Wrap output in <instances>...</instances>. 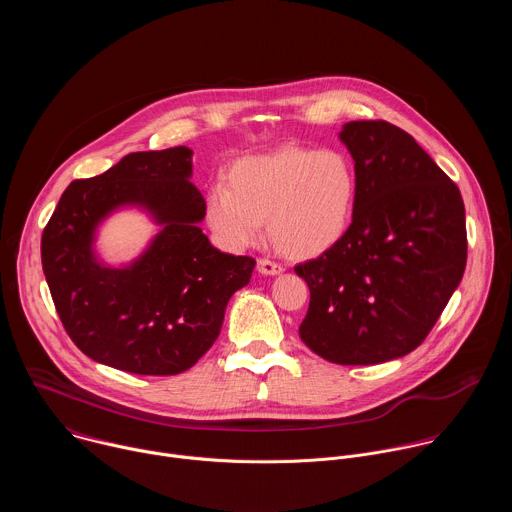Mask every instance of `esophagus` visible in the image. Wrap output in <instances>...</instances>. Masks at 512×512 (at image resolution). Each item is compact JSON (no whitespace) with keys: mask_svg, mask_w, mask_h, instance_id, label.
<instances>
[{"mask_svg":"<svg viewBox=\"0 0 512 512\" xmlns=\"http://www.w3.org/2000/svg\"><path fill=\"white\" fill-rule=\"evenodd\" d=\"M257 269H259V273H263V275H277V273L283 271V265L277 263V261H273V259L263 257V259L257 261Z\"/></svg>","mask_w":512,"mask_h":512,"instance_id":"obj_1","label":"esophagus"}]
</instances>
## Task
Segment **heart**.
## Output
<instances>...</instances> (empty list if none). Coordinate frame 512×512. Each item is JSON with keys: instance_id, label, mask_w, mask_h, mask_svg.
<instances>
[{"instance_id": "b5f03b06", "label": "heart", "mask_w": 512, "mask_h": 512, "mask_svg": "<svg viewBox=\"0 0 512 512\" xmlns=\"http://www.w3.org/2000/svg\"><path fill=\"white\" fill-rule=\"evenodd\" d=\"M358 200L354 160L338 148L283 145L237 160L227 186L206 196V223L225 249L241 251L263 237L298 259L318 257L348 233Z\"/></svg>"}]
</instances>
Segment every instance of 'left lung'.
Listing matches in <instances>:
<instances>
[{"instance_id":"obj_1","label":"left lung","mask_w":512,"mask_h":512,"mask_svg":"<svg viewBox=\"0 0 512 512\" xmlns=\"http://www.w3.org/2000/svg\"><path fill=\"white\" fill-rule=\"evenodd\" d=\"M340 139L358 174L344 239L294 271L310 287L302 342L336 364L415 350L462 281L468 257L458 186L389 121H350Z\"/></svg>"}]
</instances>
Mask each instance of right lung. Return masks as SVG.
Returning a JSON list of instances; mask_svg holds the SVG:
<instances>
[{
    "mask_svg": "<svg viewBox=\"0 0 512 512\" xmlns=\"http://www.w3.org/2000/svg\"><path fill=\"white\" fill-rule=\"evenodd\" d=\"M192 150L125 156L105 174L70 182L42 233V269L58 318L89 358L135 375H178L212 346L225 308L249 283L255 259L214 249L196 223L206 202ZM143 203L167 227L127 270L101 268L90 251L100 218Z\"/></svg>",
    "mask_w": 512,
    "mask_h": 512,
    "instance_id": "1",
    "label": "right lung"
}]
</instances>
